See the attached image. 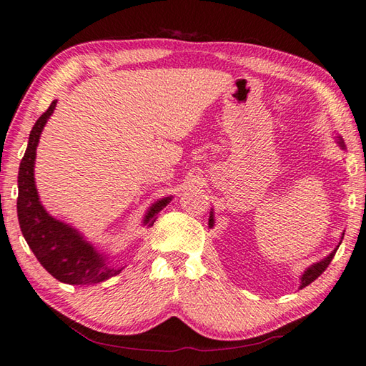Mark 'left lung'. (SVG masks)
I'll return each mask as SVG.
<instances>
[{
	"label": "left lung",
	"instance_id": "1",
	"mask_svg": "<svg viewBox=\"0 0 366 366\" xmlns=\"http://www.w3.org/2000/svg\"><path fill=\"white\" fill-rule=\"evenodd\" d=\"M338 144H340V147L341 148H345V142H342V139L341 137H338ZM213 212L210 213V219H208V226H210V227H213ZM342 235H345V234H342ZM342 238V237H341ZM340 248V244L337 246V248H335L332 252H330V254L329 256H327L325 259H322V260H320V262H316V264H312L311 267H308L307 268V270H305V273L302 274V285H300V289H303V287H307L308 285H311V282L312 281H315V280H317L319 277H320V274H322L324 273V270H325V268L327 267H329L330 265V262H332V259H333V256H335V252H337V249Z\"/></svg>",
	"mask_w": 366,
	"mask_h": 366
}]
</instances>
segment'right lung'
Listing matches in <instances>:
<instances>
[{
	"label": "right lung",
	"instance_id": "obj_1",
	"mask_svg": "<svg viewBox=\"0 0 366 366\" xmlns=\"http://www.w3.org/2000/svg\"><path fill=\"white\" fill-rule=\"evenodd\" d=\"M56 101L37 118L31 132L24 159L19 169V199L17 214L19 224L29 248L41 265L66 285H98L123 270V267H112L109 257L94 249L76 229L58 221L44 210L34 184L36 147L39 144L41 132L50 115L54 114ZM172 197H164L150 207L145 214L144 226H153L158 214Z\"/></svg>",
	"mask_w": 366,
	"mask_h": 366
}]
</instances>
